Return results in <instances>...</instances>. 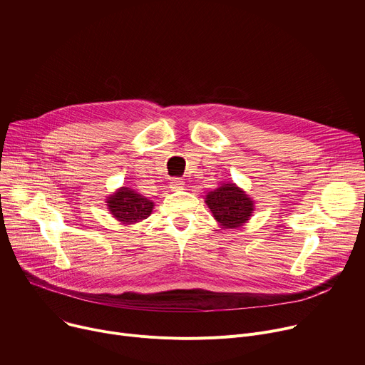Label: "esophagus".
<instances>
[{"instance_id":"1","label":"esophagus","mask_w":365,"mask_h":365,"mask_svg":"<svg viewBox=\"0 0 365 365\" xmlns=\"http://www.w3.org/2000/svg\"><path fill=\"white\" fill-rule=\"evenodd\" d=\"M185 187V182L182 179H173L170 182V189L172 190H182Z\"/></svg>"}]
</instances>
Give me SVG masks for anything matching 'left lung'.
Returning <instances> with one entry per match:
<instances>
[{
    "label": "left lung",
    "instance_id": "8db88e82",
    "mask_svg": "<svg viewBox=\"0 0 365 365\" xmlns=\"http://www.w3.org/2000/svg\"><path fill=\"white\" fill-rule=\"evenodd\" d=\"M205 203L214 220L224 230H238L245 225L254 214V199L234 182H222L205 195Z\"/></svg>",
    "mask_w": 365,
    "mask_h": 365
}]
</instances>
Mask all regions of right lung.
Wrapping results in <instances>:
<instances>
[{
    "mask_svg": "<svg viewBox=\"0 0 365 365\" xmlns=\"http://www.w3.org/2000/svg\"><path fill=\"white\" fill-rule=\"evenodd\" d=\"M108 211L121 225L130 227L148 218L153 212L154 202L131 187L121 186L106 200Z\"/></svg>",
    "mask_w": 365,
    "mask_h": 365,
    "instance_id": "right-lung-1",
    "label": "right lung"
}]
</instances>
